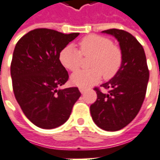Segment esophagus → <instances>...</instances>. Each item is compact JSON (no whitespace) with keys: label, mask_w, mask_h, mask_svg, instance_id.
<instances>
[{"label":"esophagus","mask_w":160,"mask_h":160,"mask_svg":"<svg viewBox=\"0 0 160 160\" xmlns=\"http://www.w3.org/2000/svg\"><path fill=\"white\" fill-rule=\"evenodd\" d=\"M85 91H86L85 88H83V87H80V92H81V93H84V92H85Z\"/></svg>","instance_id":"obj_1"}]
</instances>
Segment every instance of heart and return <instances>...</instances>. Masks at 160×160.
<instances>
[{
    "mask_svg": "<svg viewBox=\"0 0 160 160\" xmlns=\"http://www.w3.org/2000/svg\"><path fill=\"white\" fill-rule=\"evenodd\" d=\"M79 49L72 44L65 46L60 52L62 65L71 72L79 69L82 56H92L90 69L80 70L71 76L73 84L80 87L92 86L100 80L102 74L109 80L120 70L123 55L119 46L114 44L109 38L91 34L84 37L78 42Z\"/></svg>",
    "mask_w": 160,
    "mask_h": 160,
    "instance_id": "obj_1",
    "label": "heart"
}]
</instances>
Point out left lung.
I'll use <instances>...</instances> for the list:
<instances>
[{"label": "left lung", "mask_w": 160, "mask_h": 160, "mask_svg": "<svg viewBox=\"0 0 160 160\" xmlns=\"http://www.w3.org/2000/svg\"><path fill=\"white\" fill-rule=\"evenodd\" d=\"M118 40L123 60L118 73L110 81L101 85L108 91L103 92L94 87L97 99L91 105L92 120L106 131L120 130L131 122L144 102L148 70L144 49L132 34L119 29L105 30Z\"/></svg>", "instance_id": "1"}]
</instances>
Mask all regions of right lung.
<instances>
[{"label":"right lung","mask_w":160,"mask_h":160,"mask_svg":"<svg viewBox=\"0 0 160 160\" xmlns=\"http://www.w3.org/2000/svg\"><path fill=\"white\" fill-rule=\"evenodd\" d=\"M79 35L38 28L16 43L11 62L13 93L23 113L41 128L64 123L80 97L78 87L60 89L68 80L60 52Z\"/></svg>","instance_id":"obj_1"}]
</instances>
